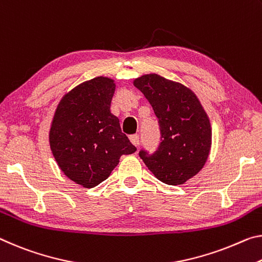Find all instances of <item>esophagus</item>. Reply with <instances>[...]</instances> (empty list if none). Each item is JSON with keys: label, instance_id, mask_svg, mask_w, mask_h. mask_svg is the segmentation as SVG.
<instances>
[{"label": "esophagus", "instance_id": "obj_1", "mask_svg": "<svg viewBox=\"0 0 262 262\" xmlns=\"http://www.w3.org/2000/svg\"><path fill=\"white\" fill-rule=\"evenodd\" d=\"M129 140H130V142L134 144L135 147H138L139 146V143H140V140H139V135L138 134H135V135H130L129 136Z\"/></svg>", "mask_w": 262, "mask_h": 262}]
</instances>
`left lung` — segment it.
Returning a JSON list of instances; mask_svg holds the SVG:
<instances>
[{
	"label": "left lung",
	"mask_w": 262,
	"mask_h": 262,
	"mask_svg": "<svg viewBox=\"0 0 262 262\" xmlns=\"http://www.w3.org/2000/svg\"><path fill=\"white\" fill-rule=\"evenodd\" d=\"M133 84L144 94L159 119V149L140 151L157 180L169 185L184 184L201 171L209 157L212 130L197 95L180 82L156 73L136 78Z\"/></svg>",
	"instance_id": "left-lung-1"
}]
</instances>
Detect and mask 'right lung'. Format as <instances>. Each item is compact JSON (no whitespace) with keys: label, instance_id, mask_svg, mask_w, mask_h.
<instances>
[{"label":"right lung","instance_id":"right-lung-1","mask_svg":"<svg viewBox=\"0 0 262 262\" xmlns=\"http://www.w3.org/2000/svg\"><path fill=\"white\" fill-rule=\"evenodd\" d=\"M114 80L97 77L74 87L58 103L50 148L70 180L94 188L110 177L120 157L136 151L111 113Z\"/></svg>","mask_w":262,"mask_h":262}]
</instances>
